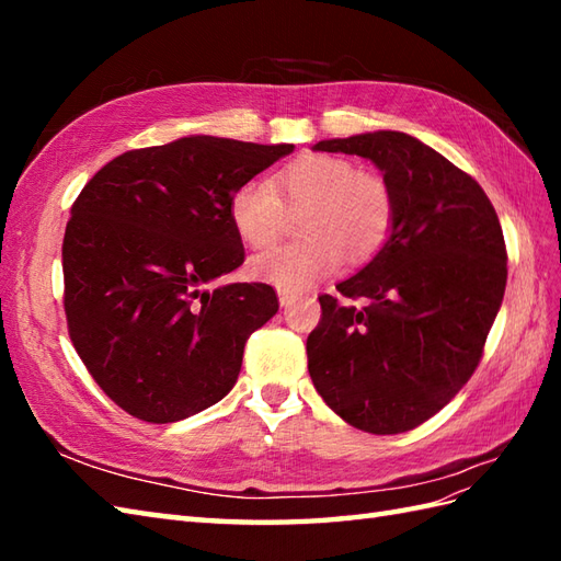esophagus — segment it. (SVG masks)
<instances>
[{"label": "esophagus", "instance_id": "obj_1", "mask_svg": "<svg viewBox=\"0 0 561 561\" xmlns=\"http://www.w3.org/2000/svg\"><path fill=\"white\" fill-rule=\"evenodd\" d=\"M296 299H299V294L287 291V289H279V304L282 306H291Z\"/></svg>", "mask_w": 561, "mask_h": 561}]
</instances>
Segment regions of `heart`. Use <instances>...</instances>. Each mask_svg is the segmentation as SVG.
<instances>
[{
	"mask_svg": "<svg viewBox=\"0 0 561 561\" xmlns=\"http://www.w3.org/2000/svg\"><path fill=\"white\" fill-rule=\"evenodd\" d=\"M299 243L274 248L253 260L257 279L301 291L335 272L344 257L364 265L386 245L392 197L383 178L347 159L306 153L274 175L272 185L248 181L229 197V219L250 248H267L287 226V209H304Z\"/></svg>",
	"mask_w": 561,
	"mask_h": 561,
	"instance_id": "obj_1",
	"label": "heart"
}]
</instances>
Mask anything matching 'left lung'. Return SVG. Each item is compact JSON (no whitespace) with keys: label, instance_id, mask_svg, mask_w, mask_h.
Instances as JSON below:
<instances>
[{"label":"left lung","instance_id":"obj_1","mask_svg":"<svg viewBox=\"0 0 561 561\" xmlns=\"http://www.w3.org/2000/svg\"><path fill=\"white\" fill-rule=\"evenodd\" d=\"M316 151L352 153L383 173L392 197L386 245L318 296L308 374L344 422L402 434L458 396L482 359L502 308L506 245L484 190L424 141L392 129L323 139Z\"/></svg>","mask_w":561,"mask_h":561}]
</instances>
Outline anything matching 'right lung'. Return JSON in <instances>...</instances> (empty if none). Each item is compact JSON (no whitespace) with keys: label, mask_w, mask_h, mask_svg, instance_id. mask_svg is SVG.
<instances>
[{"label":"right lung","mask_w":561,"mask_h":561,"mask_svg":"<svg viewBox=\"0 0 561 561\" xmlns=\"http://www.w3.org/2000/svg\"><path fill=\"white\" fill-rule=\"evenodd\" d=\"M291 151L190 135L121 153L71 205L69 337L105 396L137 420L181 422L229 396L248 337L277 313L270 284L219 279L245 257L231 193Z\"/></svg>","instance_id":"obj_1"}]
</instances>
